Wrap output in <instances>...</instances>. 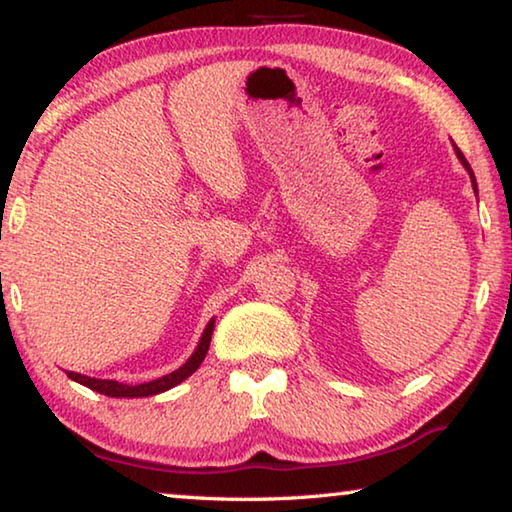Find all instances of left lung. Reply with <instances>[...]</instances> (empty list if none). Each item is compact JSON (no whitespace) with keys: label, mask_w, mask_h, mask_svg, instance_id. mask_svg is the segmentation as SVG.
Instances as JSON below:
<instances>
[{"label":"left lung","mask_w":512,"mask_h":512,"mask_svg":"<svg viewBox=\"0 0 512 512\" xmlns=\"http://www.w3.org/2000/svg\"><path fill=\"white\" fill-rule=\"evenodd\" d=\"M454 149H456V155H458V160H461V164H463V167L467 169V173H470V180H472V189H474V192H479V189H476V178H474V171H472V167H470V162H467V160H465V155L461 153V149H458V146H454Z\"/></svg>","instance_id":"obj_1"}]
</instances>
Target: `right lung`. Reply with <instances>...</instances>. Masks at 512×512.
I'll return each mask as SVG.
<instances>
[{
  "instance_id": "right-lung-1",
  "label": "right lung",
  "mask_w": 512,
  "mask_h": 512,
  "mask_svg": "<svg viewBox=\"0 0 512 512\" xmlns=\"http://www.w3.org/2000/svg\"><path fill=\"white\" fill-rule=\"evenodd\" d=\"M212 329H214V318L210 320V323H207L201 341H198V345H196L194 354L183 363V366H180L178 370L169 372V375L160 377V379L146 381V384L131 386V384H121V381H115V379L85 377V375H79V372H67V377L79 381V384L88 386V388H92V391H97L101 395H108V397H151V395H158V393L169 391V388H173V386H178L180 381H185L189 375H192V372L198 370V366H201L203 359H205L207 350H210Z\"/></svg>"
}]
</instances>
